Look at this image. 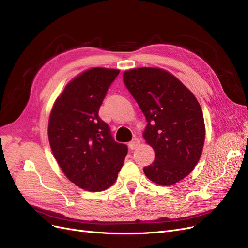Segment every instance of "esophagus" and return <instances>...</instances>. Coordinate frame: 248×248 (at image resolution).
<instances>
[{"label":"esophagus","instance_id":"34e87169","mask_svg":"<svg viewBox=\"0 0 248 248\" xmlns=\"http://www.w3.org/2000/svg\"><path fill=\"white\" fill-rule=\"evenodd\" d=\"M140 139H138V138H134V139L129 142L128 146H129V148H130L131 150H134L136 148H138V146L140 145Z\"/></svg>","mask_w":248,"mask_h":248}]
</instances>
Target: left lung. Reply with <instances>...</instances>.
<instances>
[{"mask_svg": "<svg viewBox=\"0 0 248 248\" xmlns=\"http://www.w3.org/2000/svg\"><path fill=\"white\" fill-rule=\"evenodd\" d=\"M123 81L147 120L144 138L155 160L145 175L159 185H171L190 174L202 155L204 117L194 95L181 81L159 68L125 71Z\"/></svg>", "mask_w": 248, "mask_h": 248, "instance_id": "left-lung-1", "label": "left lung"}]
</instances>
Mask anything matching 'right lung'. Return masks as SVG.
I'll return each instance as SVG.
<instances>
[{
	"label": "right lung",
	"mask_w": 248,
	"mask_h": 248,
	"mask_svg": "<svg viewBox=\"0 0 248 248\" xmlns=\"http://www.w3.org/2000/svg\"><path fill=\"white\" fill-rule=\"evenodd\" d=\"M117 69L92 68L71 80L56 100L48 140L60 168L72 183L102 191L115 183L128 148L117 142L98 116Z\"/></svg>",
	"instance_id": "right-lung-1"
}]
</instances>
